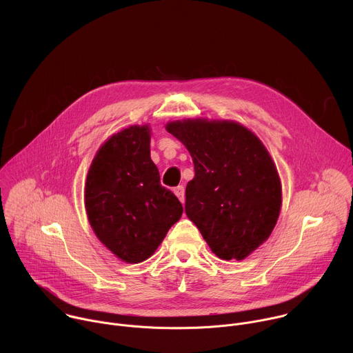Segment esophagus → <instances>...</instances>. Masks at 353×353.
Here are the masks:
<instances>
[{
	"mask_svg": "<svg viewBox=\"0 0 353 353\" xmlns=\"http://www.w3.org/2000/svg\"><path fill=\"white\" fill-rule=\"evenodd\" d=\"M174 194H176V196L181 201V203L184 204V201H185V195H184V187L183 185H179V187H176L174 188Z\"/></svg>",
	"mask_w": 353,
	"mask_h": 353,
	"instance_id": "34e87169",
	"label": "esophagus"
}]
</instances>
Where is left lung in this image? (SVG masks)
Returning <instances> with one entry per match:
<instances>
[{
    "mask_svg": "<svg viewBox=\"0 0 353 353\" xmlns=\"http://www.w3.org/2000/svg\"><path fill=\"white\" fill-rule=\"evenodd\" d=\"M192 158L185 215L222 260H244L271 236L282 205L276 166L260 138L232 120L169 121Z\"/></svg>",
    "mask_w": 353,
    "mask_h": 353,
    "instance_id": "left-lung-1",
    "label": "left lung"
}]
</instances>
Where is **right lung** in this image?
I'll return each instance as SVG.
<instances>
[{
    "instance_id": "1",
    "label": "right lung",
    "mask_w": 353,
    "mask_h": 353,
    "mask_svg": "<svg viewBox=\"0 0 353 353\" xmlns=\"http://www.w3.org/2000/svg\"><path fill=\"white\" fill-rule=\"evenodd\" d=\"M150 128L130 125L99 148L85 181V208L96 237L128 264L155 253L181 218L177 196L161 185L150 159Z\"/></svg>"
}]
</instances>
